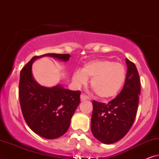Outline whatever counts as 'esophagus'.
Wrapping results in <instances>:
<instances>
[{
	"label": "esophagus",
	"instance_id": "esophagus-1",
	"mask_svg": "<svg viewBox=\"0 0 159 159\" xmlns=\"http://www.w3.org/2000/svg\"><path fill=\"white\" fill-rule=\"evenodd\" d=\"M87 99H88V98L87 95H85L83 93L81 94V95H80V100H81L82 102L85 101V100H87Z\"/></svg>",
	"mask_w": 159,
	"mask_h": 159
}]
</instances>
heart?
<instances>
[{
    "label": "heart",
    "mask_w": 159,
    "mask_h": 159,
    "mask_svg": "<svg viewBox=\"0 0 159 159\" xmlns=\"http://www.w3.org/2000/svg\"><path fill=\"white\" fill-rule=\"evenodd\" d=\"M126 70L123 64L107 60H96L85 64L80 71L72 75V80L80 87L90 79V88L101 99H110L119 92L125 82Z\"/></svg>",
    "instance_id": "1"
}]
</instances>
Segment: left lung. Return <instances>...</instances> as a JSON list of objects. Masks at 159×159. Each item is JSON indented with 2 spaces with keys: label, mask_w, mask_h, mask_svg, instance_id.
<instances>
[{
  "label": "left lung",
  "mask_w": 159,
  "mask_h": 159,
  "mask_svg": "<svg viewBox=\"0 0 159 159\" xmlns=\"http://www.w3.org/2000/svg\"><path fill=\"white\" fill-rule=\"evenodd\" d=\"M128 71L124 86L116 98L102 103L93 100L91 130L104 144H112L122 139L133 125L140 95L141 84L135 64L126 58Z\"/></svg>",
  "instance_id": "1"
}]
</instances>
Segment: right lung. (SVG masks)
I'll return each instance as SVG.
<instances>
[{
	"instance_id": "obj_1",
	"label": "right lung",
	"mask_w": 159,
	"mask_h": 159,
	"mask_svg": "<svg viewBox=\"0 0 159 159\" xmlns=\"http://www.w3.org/2000/svg\"><path fill=\"white\" fill-rule=\"evenodd\" d=\"M49 56L68 61L69 54H45L34 56L20 72L19 98L24 118L35 133L47 139H55L66 133L71 118L80 103V91L65 89L61 85L45 88L32 76L31 66L38 58Z\"/></svg>"
}]
</instances>
